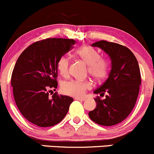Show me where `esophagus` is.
Wrapping results in <instances>:
<instances>
[{
	"label": "esophagus",
	"mask_w": 154,
	"mask_h": 154,
	"mask_svg": "<svg viewBox=\"0 0 154 154\" xmlns=\"http://www.w3.org/2000/svg\"><path fill=\"white\" fill-rule=\"evenodd\" d=\"M75 100H79V101H85V98H80V97H75L74 98Z\"/></svg>",
	"instance_id": "obj_1"
}]
</instances>
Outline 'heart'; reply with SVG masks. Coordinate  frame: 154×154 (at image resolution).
Here are the masks:
<instances>
[{"instance_id":"b5f03b06","label":"heart","mask_w":154,"mask_h":154,"mask_svg":"<svg viewBox=\"0 0 154 154\" xmlns=\"http://www.w3.org/2000/svg\"><path fill=\"white\" fill-rule=\"evenodd\" d=\"M75 53L88 65L89 73L94 79L101 80L107 76L109 64L106 60L100 58V54L96 49L88 46L82 47L77 49ZM69 65L68 57L62 56L58 59L57 68L59 73L63 77L68 75ZM91 86V83L88 81L72 80L63 82L60 89L65 95L82 97L85 95L86 90L90 88Z\"/></svg>"}]
</instances>
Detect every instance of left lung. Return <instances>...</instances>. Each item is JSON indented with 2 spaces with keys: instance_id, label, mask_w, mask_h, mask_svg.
I'll use <instances>...</instances> for the list:
<instances>
[{
  "instance_id": "8db88e82",
  "label": "left lung",
  "mask_w": 154,
  "mask_h": 154,
  "mask_svg": "<svg viewBox=\"0 0 154 154\" xmlns=\"http://www.w3.org/2000/svg\"><path fill=\"white\" fill-rule=\"evenodd\" d=\"M99 47L109 57L111 70L104 83L94 91L105 96L96 98V108L88 113L93 121L102 126L116 125L130 114L134 108L141 85L139 64L127 47L113 42L99 41L91 45Z\"/></svg>"
}]
</instances>
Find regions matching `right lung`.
Listing matches in <instances>:
<instances>
[{
  "label": "right lung",
  "mask_w": 154,
  "mask_h": 154,
  "mask_svg": "<svg viewBox=\"0 0 154 154\" xmlns=\"http://www.w3.org/2000/svg\"><path fill=\"white\" fill-rule=\"evenodd\" d=\"M68 38H47L35 42L21 53L11 74L17 106L24 117L40 127L55 126L68 112L73 98L49 91L58 87L57 63L73 48Z\"/></svg>",
  "instance_id": "obj_1"
}]
</instances>
